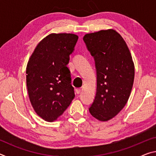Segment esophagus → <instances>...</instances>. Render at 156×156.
<instances>
[{
    "label": "esophagus",
    "instance_id": "1",
    "mask_svg": "<svg viewBox=\"0 0 156 156\" xmlns=\"http://www.w3.org/2000/svg\"><path fill=\"white\" fill-rule=\"evenodd\" d=\"M76 94H80V92H81V89H79V88L76 89Z\"/></svg>",
    "mask_w": 156,
    "mask_h": 156
}]
</instances>
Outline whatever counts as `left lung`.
Returning <instances> with one entry per match:
<instances>
[{
	"instance_id": "1",
	"label": "left lung",
	"mask_w": 156,
	"mask_h": 156,
	"mask_svg": "<svg viewBox=\"0 0 156 156\" xmlns=\"http://www.w3.org/2000/svg\"><path fill=\"white\" fill-rule=\"evenodd\" d=\"M83 41L94 57L97 73V89L89 107L91 115L108 121L127 102L133 84L134 64L127 44L114 30L87 34Z\"/></svg>"
}]
</instances>
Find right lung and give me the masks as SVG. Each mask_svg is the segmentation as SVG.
<instances>
[{
  "label": "right lung",
  "mask_w": 156,
  "mask_h": 156,
  "mask_svg": "<svg viewBox=\"0 0 156 156\" xmlns=\"http://www.w3.org/2000/svg\"><path fill=\"white\" fill-rule=\"evenodd\" d=\"M78 36L51 34L37 44L26 68L29 98L37 115L53 122L69 106L75 94L67 67Z\"/></svg>",
  "instance_id": "add662e5"
}]
</instances>
